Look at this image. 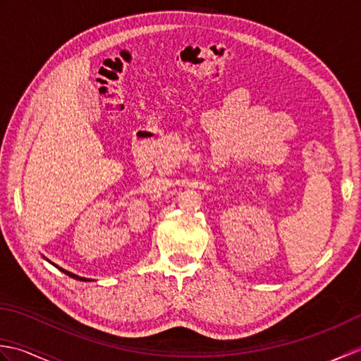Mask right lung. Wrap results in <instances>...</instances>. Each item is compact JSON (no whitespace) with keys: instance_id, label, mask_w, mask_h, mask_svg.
<instances>
[{"instance_id":"1","label":"right lung","mask_w":361,"mask_h":361,"mask_svg":"<svg viewBox=\"0 0 361 361\" xmlns=\"http://www.w3.org/2000/svg\"><path fill=\"white\" fill-rule=\"evenodd\" d=\"M60 270H62L63 273H66L68 276H71V278H74V279H79V281H90V279H87V278H82V276H78V274H74V273L66 271V270H63V268H60Z\"/></svg>"}]
</instances>
